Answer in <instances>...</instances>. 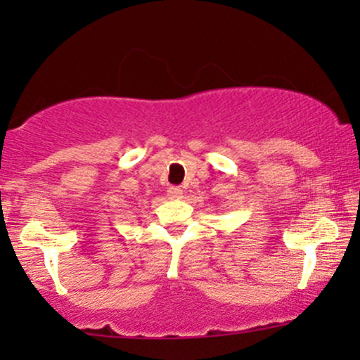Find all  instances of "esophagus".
Returning a JSON list of instances; mask_svg holds the SVG:
<instances>
[{"label": "esophagus", "instance_id": "esophagus-1", "mask_svg": "<svg viewBox=\"0 0 360 360\" xmlns=\"http://www.w3.org/2000/svg\"><path fill=\"white\" fill-rule=\"evenodd\" d=\"M169 198L171 200H181L183 198V189L181 188H169Z\"/></svg>", "mask_w": 360, "mask_h": 360}]
</instances>
